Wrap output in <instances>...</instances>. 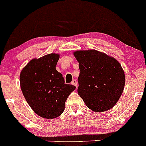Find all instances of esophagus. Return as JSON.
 Returning a JSON list of instances; mask_svg holds the SVG:
<instances>
[{
	"label": "esophagus",
	"instance_id": "esophagus-1",
	"mask_svg": "<svg viewBox=\"0 0 146 146\" xmlns=\"http://www.w3.org/2000/svg\"><path fill=\"white\" fill-rule=\"evenodd\" d=\"M71 84H73V85H74L76 87V88H77V87H78V83H77V81H76V80H73V81H72Z\"/></svg>",
	"mask_w": 146,
	"mask_h": 146
}]
</instances>
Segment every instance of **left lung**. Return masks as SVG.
I'll return each instance as SVG.
<instances>
[{"label":"left lung","instance_id":"8db88e82","mask_svg":"<svg viewBox=\"0 0 146 146\" xmlns=\"http://www.w3.org/2000/svg\"><path fill=\"white\" fill-rule=\"evenodd\" d=\"M73 55L81 71L78 94L87 107L96 112L112 108L125 87V75L120 63L96 50H76Z\"/></svg>","mask_w":146,"mask_h":146}]
</instances>
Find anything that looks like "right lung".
Here are the masks:
<instances>
[{
	"mask_svg": "<svg viewBox=\"0 0 146 146\" xmlns=\"http://www.w3.org/2000/svg\"><path fill=\"white\" fill-rule=\"evenodd\" d=\"M60 54L51 53L31 60L21 70L20 86L29 105L39 117L54 119L65 110L67 98L76 86L65 84L56 70Z\"/></svg>",
	"mask_w": 146,
	"mask_h": 146,
	"instance_id": "add662e5",
	"label": "right lung"
}]
</instances>
